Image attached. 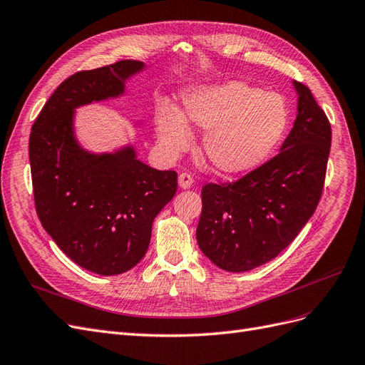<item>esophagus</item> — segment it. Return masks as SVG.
Returning <instances> with one entry per match:
<instances>
[{
	"mask_svg": "<svg viewBox=\"0 0 365 365\" xmlns=\"http://www.w3.org/2000/svg\"><path fill=\"white\" fill-rule=\"evenodd\" d=\"M178 184H180L181 189H190L192 184H193V176L190 173H185V172L180 173Z\"/></svg>",
	"mask_w": 365,
	"mask_h": 365,
	"instance_id": "34e87169",
	"label": "esophagus"
}]
</instances>
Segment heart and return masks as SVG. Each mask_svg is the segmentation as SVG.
I'll return each mask as SVG.
<instances>
[{
  "mask_svg": "<svg viewBox=\"0 0 365 365\" xmlns=\"http://www.w3.org/2000/svg\"><path fill=\"white\" fill-rule=\"evenodd\" d=\"M182 111L161 105L155 114L158 141L169 157L180 155L192 143L187 121L205 129L201 150L220 175H244L267 160L279 145L289 114L283 97L242 81L189 90Z\"/></svg>",
  "mask_w": 365,
  "mask_h": 365,
  "instance_id": "heart-1",
  "label": "heart"
}]
</instances>
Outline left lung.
I'll list each match as a JSON object with an SVG mask.
<instances>
[{
  "mask_svg": "<svg viewBox=\"0 0 365 365\" xmlns=\"http://www.w3.org/2000/svg\"><path fill=\"white\" fill-rule=\"evenodd\" d=\"M294 85L298 113L282 152L235 182L202 187L196 239L220 269L245 272L277 257L322 197L332 129L311 90Z\"/></svg>",
  "mask_w": 365,
  "mask_h": 365,
  "instance_id": "8db88e82",
  "label": "left lung"
}]
</instances>
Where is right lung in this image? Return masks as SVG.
Instances as JSON below:
<instances>
[{
    "mask_svg": "<svg viewBox=\"0 0 365 365\" xmlns=\"http://www.w3.org/2000/svg\"><path fill=\"white\" fill-rule=\"evenodd\" d=\"M145 63L118 61L65 79L31 126L29 157L43 230L79 267L126 272L145 257L152 222L176 193L178 173L157 170L132 148L93 155L73 134L74 108L117 97Z\"/></svg>",
    "mask_w": 365,
    "mask_h": 365,
    "instance_id": "right-lung-1",
    "label": "right lung"
}]
</instances>
